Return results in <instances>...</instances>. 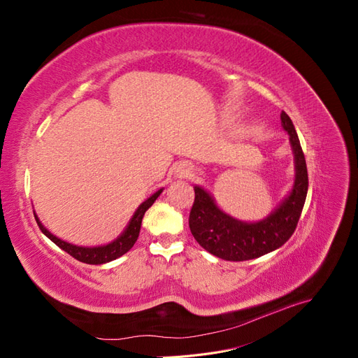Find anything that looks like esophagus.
Wrapping results in <instances>:
<instances>
[{
  "instance_id": "34e87169",
  "label": "esophagus",
  "mask_w": 358,
  "mask_h": 358,
  "mask_svg": "<svg viewBox=\"0 0 358 358\" xmlns=\"http://www.w3.org/2000/svg\"><path fill=\"white\" fill-rule=\"evenodd\" d=\"M176 173L180 178H189L192 173V167L189 164H187V162H180V164H178V167H176Z\"/></svg>"
}]
</instances>
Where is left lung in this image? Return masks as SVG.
I'll return each mask as SVG.
<instances>
[{
  "instance_id": "left-lung-1",
  "label": "left lung",
  "mask_w": 358,
  "mask_h": 358,
  "mask_svg": "<svg viewBox=\"0 0 358 358\" xmlns=\"http://www.w3.org/2000/svg\"><path fill=\"white\" fill-rule=\"evenodd\" d=\"M282 127L294 152L296 180L289 196L258 222H242L224 213L210 194L194 187L196 199L189 212V229L200 246L227 262H246L275 251L294 233L308 194V169L300 140L289 116L280 113Z\"/></svg>"
}]
</instances>
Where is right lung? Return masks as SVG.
<instances>
[{"mask_svg": "<svg viewBox=\"0 0 358 358\" xmlns=\"http://www.w3.org/2000/svg\"><path fill=\"white\" fill-rule=\"evenodd\" d=\"M162 192V189H158L155 194H152L146 201H143L142 204L138 206L137 210L134 212L131 221L127 225V229L124 230V233L117 237L116 241L103 245V246H94V248H85V246H76L71 245L69 242H64L61 239H58L57 236H53L45 225L40 222V220L36 216V221L40 227L41 233L48 236L49 239L58 245L62 251H66L67 254H70L73 258L79 259L82 263L86 264H104V263H109L113 262V259L119 258L121 255H124L125 252H128L129 249L133 248V245L136 243L138 233H140V227H142V220H143V215L145 212L150 208V206L154 204V201L159 197V194Z\"/></svg>", "mask_w": 358, "mask_h": 358, "instance_id": "1", "label": "right lung"}]
</instances>
